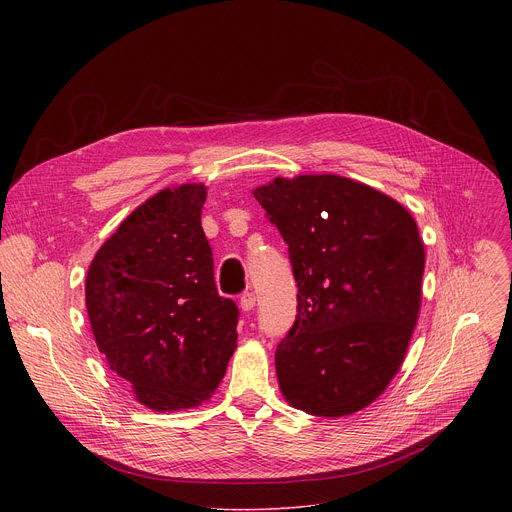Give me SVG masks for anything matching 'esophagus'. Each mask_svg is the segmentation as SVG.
<instances>
[{"mask_svg":"<svg viewBox=\"0 0 512 512\" xmlns=\"http://www.w3.org/2000/svg\"><path fill=\"white\" fill-rule=\"evenodd\" d=\"M239 306H241L243 312H251L255 308V294H253V291H245V294L239 300Z\"/></svg>","mask_w":512,"mask_h":512,"instance_id":"obj_1","label":"esophagus"}]
</instances>
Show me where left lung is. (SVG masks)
I'll list each match as a JSON object with an SVG mask.
<instances>
[{
    "instance_id": "left-lung-1",
    "label": "left lung",
    "mask_w": 512,
    "mask_h": 512,
    "mask_svg": "<svg viewBox=\"0 0 512 512\" xmlns=\"http://www.w3.org/2000/svg\"><path fill=\"white\" fill-rule=\"evenodd\" d=\"M287 243L294 326L275 350L283 397L310 415L371 405L397 375L421 304L423 241L387 194L334 174L253 190Z\"/></svg>"
}]
</instances>
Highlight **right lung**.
Here are the masks:
<instances>
[{
    "label": "right lung",
    "mask_w": 512,
    "mask_h": 512,
    "mask_svg": "<svg viewBox=\"0 0 512 512\" xmlns=\"http://www.w3.org/2000/svg\"><path fill=\"white\" fill-rule=\"evenodd\" d=\"M204 184L166 188L137 206L97 251L87 312L109 367L154 411L190 409L223 381L239 308L218 296L200 225Z\"/></svg>",
    "instance_id": "obj_1"
}]
</instances>
